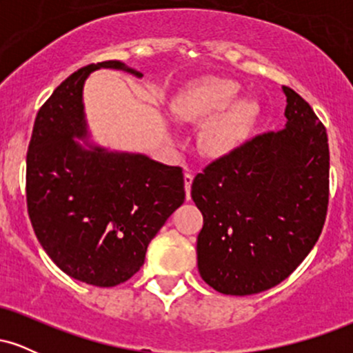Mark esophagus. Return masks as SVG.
Listing matches in <instances>:
<instances>
[{"mask_svg": "<svg viewBox=\"0 0 353 353\" xmlns=\"http://www.w3.org/2000/svg\"><path fill=\"white\" fill-rule=\"evenodd\" d=\"M194 181V172L192 171H188L184 174V185H185V197H188V201L190 199V184H192Z\"/></svg>", "mask_w": 353, "mask_h": 353, "instance_id": "esophagus-1", "label": "esophagus"}]
</instances>
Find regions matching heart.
I'll use <instances>...</instances> for the list:
<instances>
[{
    "label": "heart",
    "instance_id": "heart-1",
    "mask_svg": "<svg viewBox=\"0 0 353 353\" xmlns=\"http://www.w3.org/2000/svg\"><path fill=\"white\" fill-rule=\"evenodd\" d=\"M239 84L232 79L208 78L192 84L171 103L176 119L188 124H202L201 148L210 157L234 152L249 136L257 117V104L237 99Z\"/></svg>",
    "mask_w": 353,
    "mask_h": 353
}]
</instances>
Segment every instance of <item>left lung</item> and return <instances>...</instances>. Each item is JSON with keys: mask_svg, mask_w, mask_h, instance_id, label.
Masks as SVG:
<instances>
[{"mask_svg": "<svg viewBox=\"0 0 353 353\" xmlns=\"http://www.w3.org/2000/svg\"><path fill=\"white\" fill-rule=\"evenodd\" d=\"M285 125L247 141L197 174L204 216L197 267L214 290L252 295L281 283L309 255L329 204V139L314 109L283 86Z\"/></svg>", "mask_w": 353, "mask_h": 353, "instance_id": "8db88e82", "label": "left lung"}]
</instances>
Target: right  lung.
I'll use <instances>...</instances> for the list:
<instances>
[{"instance_id": "1", "label": "right lung", "mask_w": 353, "mask_h": 353, "mask_svg": "<svg viewBox=\"0 0 353 353\" xmlns=\"http://www.w3.org/2000/svg\"><path fill=\"white\" fill-rule=\"evenodd\" d=\"M101 68L143 78L121 61H103L54 89L34 119L26 201L39 244L64 274L114 287L143 267L149 242L181 208L185 190L181 168L89 139L83 88Z\"/></svg>"}]
</instances>
